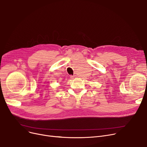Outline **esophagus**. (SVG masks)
Masks as SVG:
<instances>
[{"label": "esophagus", "instance_id": "esophagus-1", "mask_svg": "<svg viewBox=\"0 0 147 147\" xmlns=\"http://www.w3.org/2000/svg\"><path fill=\"white\" fill-rule=\"evenodd\" d=\"M75 78V76H70V78L72 79H73V78Z\"/></svg>", "mask_w": 147, "mask_h": 147}]
</instances>
